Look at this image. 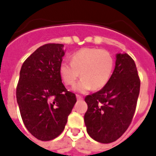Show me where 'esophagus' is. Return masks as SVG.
Listing matches in <instances>:
<instances>
[{
  "label": "esophagus",
  "instance_id": "34e87169",
  "mask_svg": "<svg viewBox=\"0 0 156 156\" xmlns=\"http://www.w3.org/2000/svg\"><path fill=\"white\" fill-rule=\"evenodd\" d=\"M76 98L78 101H82L83 99V98L82 96H81V95H79V94H76Z\"/></svg>",
  "mask_w": 156,
  "mask_h": 156
}]
</instances>
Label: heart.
I'll list each match as a JSON object with an SVG mask.
<instances>
[{
  "label": "heart",
  "instance_id": "heart-1",
  "mask_svg": "<svg viewBox=\"0 0 156 156\" xmlns=\"http://www.w3.org/2000/svg\"><path fill=\"white\" fill-rule=\"evenodd\" d=\"M114 68V59L108 51L97 48H85L72 55L71 62H63L59 73L66 86H73L80 73L82 79L75 90L84 93L100 90L109 81Z\"/></svg>",
  "mask_w": 156,
  "mask_h": 156
}]
</instances>
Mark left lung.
<instances>
[{
	"label": "left lung",
	"instance_id": "obj_1",
	"mask_svg": "<svg viewBox=\"0 0 156 156\" xmlns=\"http://www.w3.org/2000/svg\"><path fill=\"white\" fill-rule=\"evenodd\" d=\"M140 80L133 59L128 54L116 55L115 69L105 87L87 95L84 115L87 131L98 142H113L130 125L137 107Z\"/></svg>",
	"mask_w": 156,
	"mask_h": 156
}]
</instances>
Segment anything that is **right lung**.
<instances>
[{"label": "right lung", "instance_id": "1", "mask_svg": "<svg viewBox=\"0 0 156 156\" xmlns=\"http://www.w3.org/2000/svg\"><path fill=\"white\" fill-rule=\"evenodd\" d=\"M61 44L37 48L22 66L16 98L25 126L34 137L50 140L64 130L76 102L62 82L59 67L65 51Z\"/></svg>", "mask_w": 156, "mask_h": 156}]
</instances>
